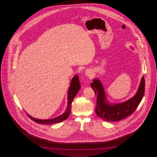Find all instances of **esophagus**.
<instances>
[{
	"label": "esophagus",
	"instance_id": "1",
	"mask_svg": "<svg viewBox=\"0 0 157 157\" xmlns=\"http://www.w3.org/2000/svg\"><path fill=\"white\" fill-rule=\"evenodd\" d=\"M85 74H86V75H87V76H89L91 75V71L90 70H86V72H85Z\"/></svg>",
	"mask_w": 157,
	"mask_h": 157
}]
</instances>
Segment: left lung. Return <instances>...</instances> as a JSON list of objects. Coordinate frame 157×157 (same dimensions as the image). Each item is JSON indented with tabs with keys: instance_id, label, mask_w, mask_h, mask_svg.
Returning <instances> with one entry per match:
<instances>
[{
	"instance_id": "obj_1",
	"label": "left lung",
	"mask_w": 157,
	"mask_h": 157,
	"mask_svg": "<svg viewBox=\"0 0 157 157\" xmlns=\"http://www.w3.org/2000/svg\"><path fill=\"white\" fill-rule=\"evenodd\" d=\"M97 95L96 113L104 120L118 121L129 116L135 111L143 98L145 92V78L142 77L136 94L130 100L124 103L110 105L106 102L103 87L99 80L94 79L91 83Z\"/></svg>"
}]
</instances>
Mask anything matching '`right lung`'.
I'll return each mask as SVG.
<instances>
[{"label":"right lung","instance_id":"obj_1","mask_svg":"<svg viewBox=\"0 0 157 157\" xmlns=\"http://www.w3.org/2000/svg\"><path fill=\"white\" fill-rule=\"evenodd\" d=\"M81 87L80 81L78 79V76L76 75L75 77L71 80L70 83V86L69 88V90L68 91V104H67V108L66 112L63 114H62L60 116L55 118L51 120H38L34 118L33 117L29 116V114H27L28 117L31 118L32 120L34 122H36L37 124H57L58 122H62L64 120H66L68 116H70L71 110V105L72 101L74 100V98L77 94L78 91H79Z\"/></svg>","mask_w":157,"mask_h":157}]
</instances>
